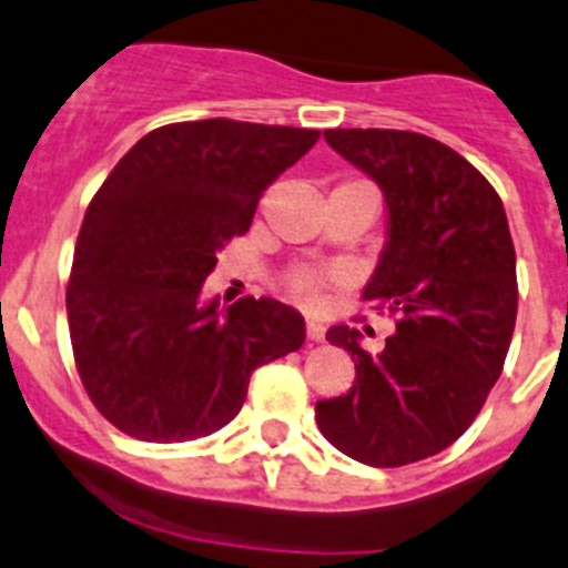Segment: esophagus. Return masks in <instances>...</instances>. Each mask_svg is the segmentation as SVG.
<instances>
[{"mask_svg":"<svg viewBox=\"0 0 568 568\" xmlns=\"http://www.w3.org/2000/svg\"><path fill=\"white\" fill-rule=\"evenodd\" d=\"M323 336H325L323 325L312 323V320H308V323H306V339L308 342H323Z\"/></svg>","mask_w":568,"mask_h":568,"instance_id":"34e87169","label":"esophagus"}]
</instances>
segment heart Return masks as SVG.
Wrapping results in <instances>:
<instances>
[{
  "label": "heart",
  "mask_w": 568,
  "mask_h": 568,
  "mask_svg": "<svg viewBox=\"0 0 568 568\" xmlns=\"http://www.w3.org/2000/svg\"><path fill=\"white\" fill-rule=\"evenodd\" d=\"M347 184H358V187H369L375 193V187L369 182H347ZM378 195V193H375ZM336 273L334 271H320V267H308V265H301V267H292L290 273H286V290L292 292V295L297 297V301H303L306 306H317L320 301H323V290L328 286L331 282H336Z\"/></svg>",
  "instance_id": "heart-1"
}]
</instances>
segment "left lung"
Instances as JSON below:
<instances>
[{"label":"left lung","mask_w":568,"mask_h":568,"mask_svg":"<svg viewBox=\"0 0 568 568\" xmlns=\"http://www.w3.org/2000/svg\"><path fill=\"white\" fill-rule=\"evenodd\" d=\"M384 190L389 243L362 301L395 314L373 356L358 331L325 339L356 364L347 395L314 406L331 445L367 467H406L450 447L503 373L516 325V251L503 201L458 151L400 129H325Z\"/></svg>","instance_id":"obj_1"}]
</instances>
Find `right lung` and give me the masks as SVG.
<instances>
[{"label":"right lung","mask_w":568,"mask_h":568,"mask_svg":"<svg viewBox=\"0 0 568 568\" xmlns=\"http://www.w3.org/2000/svg\"><path fill=\"white\" fill-rule=\"evenodd\" d=\"M317 129L210 118L168 123L118 160L88 204L65 308L77 373L106 423L140 442H187L232 423L260 364L306 325L273 297L199 301L217 251L251 229L262 193Z\"/></svg>","instance_id":"add662e5"}]
</instances>
